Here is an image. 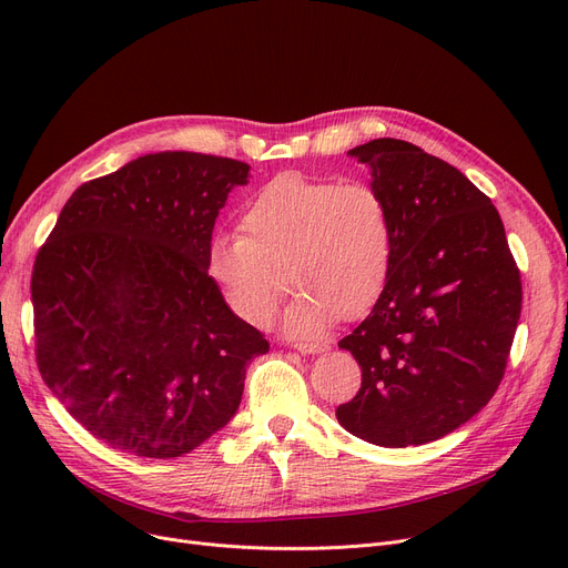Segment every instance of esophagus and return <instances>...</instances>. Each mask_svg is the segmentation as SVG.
Returning <instances> with one entry per match:
<instances>
[{"mask_svg": "<svg viewBox=\"0 0 568 568\" xmlns=\"http://www.w3.org/2000/svg\"><path fill=\"white\" fill-rule=\"evenodd\" d=\"M294 347L304 354H320V352L329 349V345L320 343V341H300V343H294Z\"/></svg>", "mask_w": 568, "mask_h": 568, "instance_id": "1", "label": "esophagus"}]
</instances>
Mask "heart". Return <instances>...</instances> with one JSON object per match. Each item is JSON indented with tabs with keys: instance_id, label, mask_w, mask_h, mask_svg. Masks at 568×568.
<instances>
[{
	"instance_id": "heart-1",
	"label": "heart",
	"mask_w": 568,
	"mask_h": 568,
	"mask_svg": "<svg viewBox=\"0 0 568 568\" xmlns=\"http://www.w3.org/2000/svg\"><path fill=\"white\" fill-rule=\"evenodd\" d=\"M242 234L206 246V274L230 311L266 324L292 285L302 290L283 317L292 336H322L336 315L366 313L392 276V204L371 182L281 174L242 214Z\"/></svg>"
}]
</instances>
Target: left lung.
<instances>
[{
  "label": "left lung",
  "instance_id": "obj_1",
  "mask_svg": "<svg viewBox=\"0 0 568 568\" xmlns=\"http://www.w3.org/2000/svg\"><path fill=\"white\" fill-rule=\"evenodd\" d=\"M347 154L389 200L396 251L371 315L338 343L362 366V389L336 416L403 449L454 433L495 396L520 320V268L495 204L454 165L396 138Z\"/></svg>",
  "mask_w": 568,
  "mask_h": 568
}]
</instances>
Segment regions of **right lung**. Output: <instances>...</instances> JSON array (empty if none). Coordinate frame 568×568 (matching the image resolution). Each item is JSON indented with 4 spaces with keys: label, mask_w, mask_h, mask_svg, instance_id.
<instances>
[{
    "label": "right lung",
    "mask_w": 568,
    "mask_h": 568,
    "mask_svg": "<svg viewBox=\"0 0 568 568\" xmlns=\"http://www.w3.org/2000/svg\"><path fill=\"white\" fill-rule=\"evenodd\" d=\"M248 163L146 154L82 184L32 272L37 364L52 396L116 452L176 458L242 403L268 352L206 274V246Z\"/></svg>",
    "instance_id": "1"
}]
</instances>
